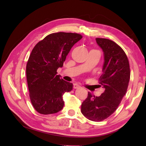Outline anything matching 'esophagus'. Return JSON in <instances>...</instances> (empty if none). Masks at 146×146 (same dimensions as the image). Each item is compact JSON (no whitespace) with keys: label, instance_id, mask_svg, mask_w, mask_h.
<instances>
[{"label":"esophagus","instance_id":"esophagus-1","mask_svg":"<svg viewBox=\"0 0 146 146\" xmlns=\"http://www.w3.org/2000/svg\"><path fill=\"white\" fill-rule=\"evenodd\" d=\"M80 87V85H78V84H73L74 89H77V88H79Z\"/></svg>","mask_w":146,"mask_h":146}]
</instances>
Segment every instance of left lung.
I'll return each mask as SVG.
<instances>
[{"label": "left lung", "mask_w": 146, "mask_h": 146, "mask_svg": "<svg viewBox=\"0 0 146 146\" xmlns=\"http://www.w3.org/2000/svg\"><path fill=\"white\" fill-rule=\"evenodd\" d=\"M104 53L102 73L99 81L104 89L99 97L88 92L81 106V112L88 119L100 122L111 115L126 93L130 79L129 60L123 49L115 42L96 38Z\"/></svg>", "instance_id": "obj_1"}]
</instances>
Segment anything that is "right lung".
<instances>
[{
  "mask_svg": "<svg viewBox=\"0 0 146 146\" xmlns=\"http://www.w3.org/2000/svg\"><path fill=\"white\" fill-rule=\"evenodd\" d=\"M82 38L78 33H51L36 44L26 66V78L32 105L40 114L60 111L62 96L73 90V84L57 75L74 44Z\"/></svg>",
  "mask_w": 146,
  "mask_h": 146,
  "instance_id": "right-lung-1",
  "label": "right lung"
}]
</instances>
